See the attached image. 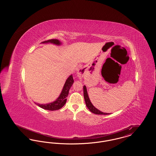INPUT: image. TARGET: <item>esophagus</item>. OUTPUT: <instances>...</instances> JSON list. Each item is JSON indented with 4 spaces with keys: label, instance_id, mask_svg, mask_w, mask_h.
I'll list each match as a JSON object with an SVG mask.
<instances>
[{
    "label": "esophagus",
    "instance_id": "obj_1",
    "mask_svg": "<svg viewBox=\"0 0 156 156\" xmlns=\"http://www.w3.org/2000/svg\"><path fill=\"white\" fill-rule=\"evenodd\" d=\"M84 71H84V69L83 68H81L78 70V71L77 73V76H78V78L79 79H82V77L83 76V74H84Z\"/></svg>",
    "mask_w": 156,
    "mask_h": 156
}]
</instances>
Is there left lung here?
<instances>
[{
	"label": "left lung",
	"instance_id": "obj_1",
	"mask_svg": "<svg viewBox=\"0 0 156 156\" xmlns=\"http://www.w3.org/2000/svg\"><path fill=\"white\" fill-rule=\"evenodd\" d=\"M83 97L85 99V104L90 111L95 114H97V115H109V113H104L100 111L99 110L97 109L96 108H95L89 100V97L88 95V93H87V88L85 85L83 86Z\"/></svg>",
	"mask_w": 156,
	"mask_h": 156
}]
</instances>
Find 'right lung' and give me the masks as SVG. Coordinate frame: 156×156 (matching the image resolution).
<instances>
[{
    "mask_svg": "<svg viewBox=\"0 0 156 156\" xmlns=\"http://www.w3.org/2000/svg\"><path fill=\"white\" fill-rule=\"evenodd\" d=\"M43 43H53L55 44L59 45L61 44V43L59 42L58 40L56 39H51V40H48L47 41H44L43 42H42ZM74 83V79H73V75H70L68 78L67 79V81L66 82L64 88L62 89V90L61 92V94H60L58 98H57V99L54 101V102L50 103L48 104H37L38 106H40V108L46 109V110H48V111H55V110H58L59 109H61L65 104L66 103L67 101V98L68 95V93H69V90L70 88L71 87L72 85Z\"/></svg>",
    "mask_w": 156,
    "mask_h": 156,
    "instance_id": "right-lung-1",
    "label": "right lung"
}]
</instances>
